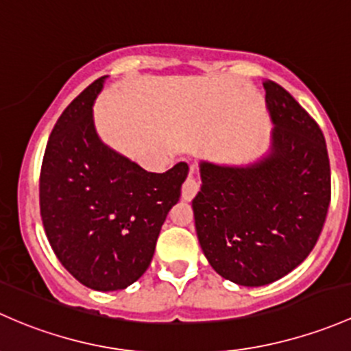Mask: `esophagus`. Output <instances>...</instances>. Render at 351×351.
<instances>
[{
	"label": "esophagus",
	"mask_w": 351,
	"mask_h": 351,
	"mask_svg": "<svg viewBox=\"0 0 351 351\" xmlns=\"http://www.w3.org/2000/svg\"><path fill=\"white\" fill-rule=\"evenodd\" d=\"M197 191H199V179L196 177V171H194V167H191L189 176H187V179L184 180L182 184V199L191 201L194 196H196Z\"/></svg>",
	"instance_id": "obj_1"
}]
</instances>
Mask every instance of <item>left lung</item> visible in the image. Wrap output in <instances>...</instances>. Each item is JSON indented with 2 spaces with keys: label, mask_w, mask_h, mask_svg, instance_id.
Wrapping results in <instances>:
<instances>
[{
  "label": "left lung",
  "mask_w": 351,
  "mask_h": 351,
  "mask_svg": "<svg viewBox=\"0 0 351 351\" xmlns=\"http://www.w3.org/2000/svg\"><path fill=\"white\" fill-rule=\"evenodd\" d=\"M272 149L247 167L201 162L193 199L196 233L209 265L226 280L258 287L306 260L326 221L331 172L317 123L274 81L263 82Z\"/></svg>",
  "instance_id": "obj_1"
}]
</instances>
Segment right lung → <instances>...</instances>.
Returning <instances> with one entry per match:
<instances>
[{
    "mask_svg": "<svg viewBox=\"0 0 351 351\" xmlns=\"http://www.w3.org/2000/svg\"><path fill=\"white\" fill-rule=\"evenodd\" d=\"M106 77L60 114L40 171V215L53 254L74 279L103 292L128 287L149 269L189 172L186 162L147 172L101 142L93 103Z\"/></svg>",
    "mask_w": 351,
    "mask_h": 351,
    "instance_id": "1",
    "label": "right lung"
}]
</instances>
